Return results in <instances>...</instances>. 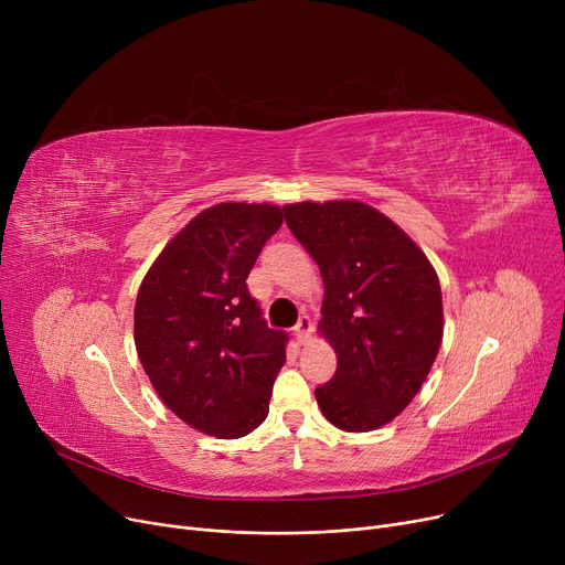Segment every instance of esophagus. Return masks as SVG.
<instances>
[{"label": "esophagus", "mask_w": 565, "mask_h": 565, "mask_svg": "<svg viewBox=\"0 0 565 565\" xmlns=\"http://www.w3.org/2000/svg\"><path fill=\"white\" fill-rule=\"evenodd\" d=\"M292 332H295V339H298L300 343H305L309 339V334H311V320H309V316H302L298 320V324H295Z\"/></svg>", "instance_id": "34e87169"}]
</instances>
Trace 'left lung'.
I'll return each instance as SVG.
<instances>
[{"mask_svg":"<svg viewBox=\"0 0 565 565\" xmlns=\"http://www.w3.org/2000/svg\"><path fill=\"white\" fill-rule=\"evenodd\" d=\"M284 217L324 284L318 328L337 352L334 377L316 387L324 419L348 433L390 424L439 352L441 290L430 260L360 201L290 203Z\"/></svg>","mask_w":565,"mask_h":565,"instance_id":"left-lung-1","label":"left lung"}]
</instances>
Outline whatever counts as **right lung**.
<instances>
[{"mask_svg":"<svg viewBox=\"0 0 565 565\" xmlns=\"http://www.w3.org/2000/svg\"><path fill=\"white\" fill-rule=\"evenodd\" d=\"M281 222L270 203L205 207L137 292L139 362L162 403L205 435H249L270 409L288 334L267 328L247 277Z\"/></svg>","mask_w":565,"mask_h":565,"instance_id":"1","label":"right lung"}]
</instances>
